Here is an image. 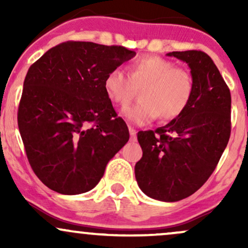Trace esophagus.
Masks as SVG:
<instances>
[{"label":"esophagus","instance_id":"obj_1","mask_svg":"<svg viewBox=\"0 0 248 248\" xmlns=\"http://www.w3.org/2000/svg\"><path fill=\"white\" fill-rule=\"evenodd\" d=\"M129 134H130V140L135 141L136 140V130L134 128L129 127Z\"/></svg>","mask_w":248,"mask_h":248}]
</instances>
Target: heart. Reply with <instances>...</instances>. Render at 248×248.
<instances>
[{
    "label": "heart",
    "instance_id": "heart-1",
    "mask_svg": "<svg viewBox=\"0 0 248 248\" xmlns=\"http://www.w3.org/2000/svg\"><path fill=\"white\" fill-rule=\"evenodd\" d=\"M129 76L113 69L104 79L105 92L113 104L126 105L143 87L140 104L124 107L122 115L130 124L143 126L155 120H172L189 107L195 92L191 73L158 56H143L129 66Z\"/></svg>",
    "mask_w": 248,
    "mask_h": 248
}]
</instances>
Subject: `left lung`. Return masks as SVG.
<instances>
[{
  "label": "left lung",
  "mask_w": 248,
  "mask_h": 248,
  "mask_svg": "<svg viewBox=\"0 0 248 248\" xmlns=\"http://www.w3.org/2000/svg\"><path fill=\"white\" fill-rule=\"evenodd\" d=\"M168 56L189 65L195 92L183 114L156 130L138 133L143 155L135 164V177L148 197L177 202L205 183L223 155L231 134V93L203 51Z\"/></svg>",
  "instance_id": "1"
}]
</instances>
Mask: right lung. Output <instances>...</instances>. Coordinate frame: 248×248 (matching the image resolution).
<instances>
[{
  "instance_id": "obj_1",
  "label": "right lung",
  "mask_w": 248,
  "mask_h": 248,
  "mask_svg": "<svg viewBox=\"0 0 248 248\" xmlns=\"http://www.w3.org/2000/svg\"><path fill=\"white\" fill-rule=\"evenodd\" d=\"M135 55L118 45L65 42L30 66L17 121L30 166L49 189L62 195L92 190L129 140L104 79Z\"/></svg>"
}]
</instances>
